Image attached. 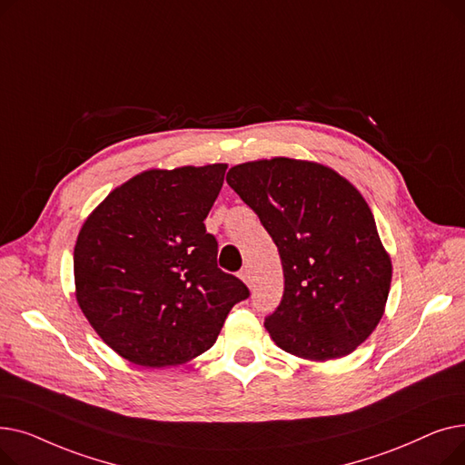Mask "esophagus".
I'll use <instances>...</instances> for the list:
<instances>
[{
    "instance_id": "obj_1",
    "label": "esophagus",
    "mask_w": 465,
    "mask_h": 465,
    "mask_svg": "<svg viewBox=\"0 0 465 465\" xmlns=\"http://www.w3.org/2000/svg\"><path fill=\"white\" fill-rule=\"evenodd\" d=\"M239 277H241V281L245 282L247 286H251V282H252V273H251L249 267H242L241 273H239Z\"/></svg>"
}]
</instances>
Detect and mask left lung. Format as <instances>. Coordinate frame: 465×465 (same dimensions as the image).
I'll return each instance as SVG.
<instances>
[{
	"label": "left lung",
	"instance_id": "1",
	"mask_svg": "<svg viewBox=\"0 0 465 465\" xmlns=\"http://www.w3.org/2000/svg\"><path fill=\"white\" fill-rule=\"evenodd\" d=\"M226 181L281 254L284 294L263 322L275 345L311 361L356 351L381 322L392 282L363 195L328 165L284 156L233 165Z\"/></svg>",
	"mask_w": 465,
	"mask_h": 465
}]
</instances>
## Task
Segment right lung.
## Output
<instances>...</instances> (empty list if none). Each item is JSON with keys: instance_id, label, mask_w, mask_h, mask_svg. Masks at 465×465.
Here are the masks:
<instances>
[{"instance_id": "1", "label": "right lung", "mask_w": 465, "mask_h": 465, "mask_svg": "<svg viewBox=\"0 0 465 465\" xmlns=\"http://www.w3.org/2000/svg\"><path fill=\"white\" fill-rule=\"evenodd\" d=\"M226 169H146L116 186L77 235V303L135 365L167 368L203 354L232 307L249 298L245 284L218 270V242L203 224Z\"/></svg>"}]
</instances>
